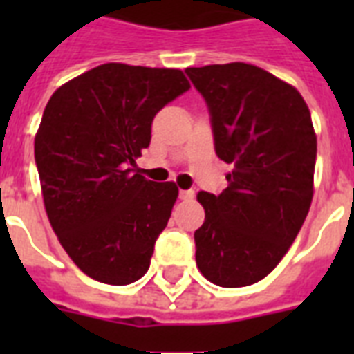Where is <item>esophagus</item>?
<instances>
[{"label":"esophagus","mask_w":354,"mask_h":354,"mask_svg":"<svg viewBox=\"0 0 354 354\" xmlns=\"http://www.w3.org/2000/svg\"><path fill=\"white\" fill-rule=\"evenodd\" d=\"M194 196L193 189H182L180 191V200H191Z\"/></svg>","instance_id":"esophagus-1"}]
</instances>
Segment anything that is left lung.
Segmentation results:
<instances>
[{"label":"left lung","mask_w":354,"mask_h":354,"mask_svg":"<svg viewBox=\"0 0 354 354\" xmlns=\"http://www.w3.org/2000/svg\"><path fill=\"white\" fill-rule=\"evenodd\" d=\"M185 73L207 104L216 156L233 165L221 194L198 193L196 266L218 286L253 285L288 252L313 202L310 112L296 88L252 64Z\"/></svg>","instance_id":"left-lung-1"}]
</instances>
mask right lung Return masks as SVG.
I'll return each mask as SVG.
<instances>
[{
  "mask_svg": "<svg viewBox=\"0 0 354 354\" xmlns=\"http://www.w3.org/2000/svg\"><path fill=\"white\" fill-rule=\"evenodd\" d=\"M191 88L180 69L102 64L60 86L47 102L35 160L47 216L77 266L106 285L147 274L178 187L150 182L136 158L152 119Z\"/></svg>",
  "mask_w": 354,
  "mask_h": 354,
  "instance_id": "right-lung-1",
  "label": "right lung"
}]
</instances>
